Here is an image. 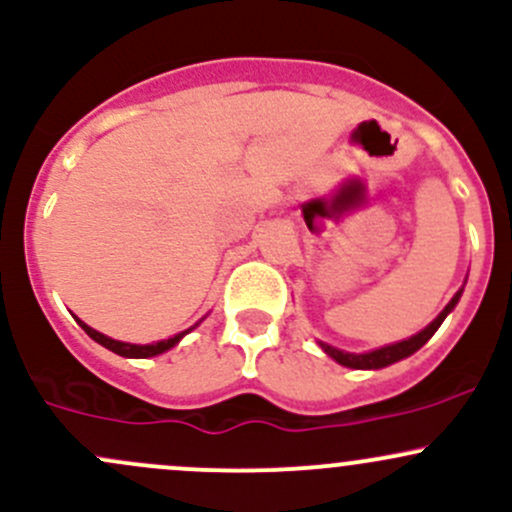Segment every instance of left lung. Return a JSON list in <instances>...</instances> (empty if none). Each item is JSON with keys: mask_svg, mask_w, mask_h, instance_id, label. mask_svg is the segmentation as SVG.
Listing matches in <instances>:
<instances>
[{"mask_svg": "<svg viewBox=\"0 0 512 512\" xmlns=\"http://www.w3.org/2000/svg\"><path fill=\"white\" fill-rule=\"evenodd\" d=\"M462 291L464 289H459L457 294L452 296V301L447 303L445 311H442L440 316L432 320L428 328L420 330L418 335H413V338H408V340L393 342V345L379 347V350H372V352H364V355H355V352H342V350H338V347L325 345V342H320V347H323L325 355L333 357L335 362L342 364V367H350V369H384V367H389V364L398 362V359H406V357H411L413 352H418L420 347H423L425 342H428L432 335L437 333V328H440V325H442V320H445L449 313H452V308L457 306V301H459V296H462Z\"/></svg>", "mask_w": 512, "mask_h": 512, "instance_id": "obj_1", "label": "left lung"}]
</instances>
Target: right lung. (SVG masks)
<instances>
[{
	"label": "right lung",
	"instance_id": "1",
	"mask_svg": "<svg viewBox=\"0 0 512 512\" xmlns=\"http://www.w3.org/2000/svg\"><path fill=\"white\" fill-rule=\"evenodd\" d=\"M77 323L82 325L84 333L89 335L94 342H99V345H104L106 350L116 352V355L121 357H136V359H145V357H155V355H162V352L172 350L174 345H177L179 340L184 338V335L189 333V330H184V333L174 335V338H167V340H160V342H153V345H131V342H121V340H114V338H106V335H101L99 330L89 328L87 323H82L80 318H77Z\"/></svg>",
	"mask_w": 512,
	"mask_h": 512
}]
</instances>
